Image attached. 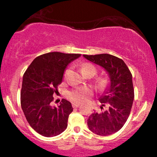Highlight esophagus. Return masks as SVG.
Returning a JSON list of instances; mask_svg holds the SVG:
<instances>
[{"instance_id":"34e87169","label":"esophagus","mask_w":157,"mask_h":157,"mask_svg":"<svg viewBox=\"0 0 157 157\" xmlns=\"http://www.w3.org/2000/svg\"><path fill=\"white\" fill-rule=\"evenodd\" d=\"M72 106H73V108H78V107L80 106V104H78V103H73L72 104Z\"/></svg>"}]
</instances>
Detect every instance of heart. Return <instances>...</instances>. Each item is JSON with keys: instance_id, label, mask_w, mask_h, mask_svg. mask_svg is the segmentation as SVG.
Instances as JSON below:
<instances>
[{"instance_id": "1", "label": "heart", "mask_w": 157, "mask_h": 157, "mask_svg": "<svg viewBox=\"0 0 157 157\" xmlns=\"http://www.w3.org/2000/svg\"><path fill=\"white\" fill-rule=\"evenodd\" d=\"M81 71L83 74L91 72L93 73V76H94L96 73V69L93 64H90V63H83L81 65ZM68 72L69 69L66 70L65 73H64V77L67 76ZM109 80L107 77H101V78H99L96 80L97 88L101 90L106 89L109 86ZM92 95H93V90L91 89L83 86V87L76 88L70 91L68 93V97L73 102H77V103H82V102L87 101Z\"/></svg>"}]
</instances>
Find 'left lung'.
I'll return each instance as SVG.
<instances>
[{
  "mask_svg": "<svg viewBox=\"0 0 157 157\" xmlns=\"http://www.w3.org/2000/svg\"><path fill=\"white\" fill-rule=\"evenodd\" d=\"M83 57L108 72L110 86L99 98L102 112H94L87 120L89 129L101 136H108L124 126L131 113L134 98L132 74L122 59L109 54ZM106 107L105 110L102 109Z\"/></svg>",
  "mask_w": 157,
  "mask_h": 157,
  "instance_id": "left-lung-1",
  "label": "left lung"
}]
</instances>
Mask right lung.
<instances>
[{
    "instance_id": "right-lung-1",
    "label": "right lung",
    "mask_w": 157,
    "mask_h": 157,
    "mask_svg": "<svg viewBox=\"0 0 157 157\" xmlns=\"http://www.w3.org/2000/svg\"><path fill=\"white\" fill-rule=\"evenodd\" d=\"M80 54L49 52L33 60L23 77L20 102L28 123L44 137L62 133L67 127L71 103L63 99L58 108L52 107L53 94L62 82L68 64L78 58Z\"/></svg>"
}]
</instances>
